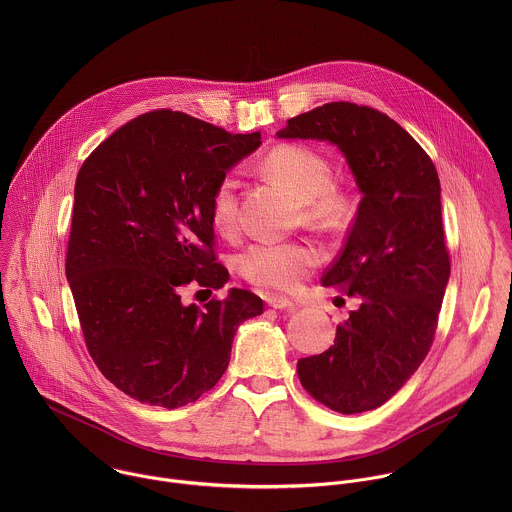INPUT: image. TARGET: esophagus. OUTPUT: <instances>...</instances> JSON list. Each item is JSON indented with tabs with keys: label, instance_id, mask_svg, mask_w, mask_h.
<instances>
[{
	"label": "esophagus",
	"instance_id": "34e87169",
	"mask_svg": "<svg viewBox=\"0 0 512 512\" xmlns=\"http://www.w3.org/2000/svg\"><path fill=\"white\" fill-rule=\"evenodd\" d=\"M266 303H268L272 309H295V303H293L292 299H288V297H284V295H276V293L268 295V297H266Z\"/></svg>",
	"mask_w": 512,
	"mask_h": 512
}]
</instances>
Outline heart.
Masks as SVG:
<instances>
[{"label":"heart","mask_w":512,"mask_h":512,"mask_svg":"<svg viewBox=\"0 0 512 512\" xmlns=\"http://www.w3.org/2000/svg\"><path fill=\"white\" fill-rule=\"evenodd\" d=\"M262 171L305 203V215L317 224H339L347 217L349 197L331 185L333 169L317 149L299 144L272 147ZM238 179L224 175L211 199V219L222 234L238 228ZM321 250L309 242L258 240L236 258L238 274L260 288L295 292L321 264Z\"/></svg>","instance_id":"obj_1"}]
</instances>
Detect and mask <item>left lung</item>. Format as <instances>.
I'll use <instances>...</instances> for the list:
<instances>
[{"label": "left lung", "instance_id": "1", "mask_svg": "<svg viewBox=\"0 0 512 512\" xmlns=\"http://www.w3.org/2000/svg\"><path fill=\"white\" fill-rule=\"evenodd\" d=\"M280 138L339 147L363 193L323 286L359 297L335 345L297 361L301 386L327 408L361 414L392 398L426 359L449 280L439 177L422 146L386 114L329 102L288 120Z\"/></svg>", "mask_w": 512, "mask_h": 512}]
</instances>
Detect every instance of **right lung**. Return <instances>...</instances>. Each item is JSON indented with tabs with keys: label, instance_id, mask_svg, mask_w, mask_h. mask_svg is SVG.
Instances as JSON below:
<instances>
[{
	"label": "right lung",
	"instance_id": "add662e5",
	"mask_svg": "<svg viewBox=\"0 0 512 512\" xmlns=\"http://www.w3.org/2000/svg\"><path fill=\"white\" fill-rule=\"evenodd\" d=\"M153 110L96 147L74 185L67 280L86 349L124 394L167 410L195 402L224 374L238 325L264 311L232 288L205 307L183 290H220L211 199L226 171L260 146Z\"/></svg>",
	"mask_w": 512,
	"mask_h": 512
}]
</instances>
